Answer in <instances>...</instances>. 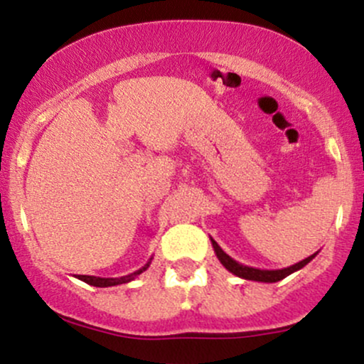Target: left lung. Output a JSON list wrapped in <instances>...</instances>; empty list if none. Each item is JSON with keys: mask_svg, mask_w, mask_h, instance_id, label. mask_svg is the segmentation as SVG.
<instances>
[{"mask_svg": "<svg viewBox=\"0 0 364 364\" xmlns=\"http://www.w3.org/2000/svg\"><path fill=\"white\" fill-rule=\"evenodd\" d=\"M211 243H213V249H215V254H216L218 260H220V262L223 264V266L228 269L232 274L242 277V279L259 281V283H277V281L284 279L286 276H289V274H293V272L300 271L301 267H305L306 264H309L310 260L318 254V252H315L314 255H310V257L303 259V260H300V262L293 264V266H289V267L272 269V271H269V269H255V267H250V266H243V264L237 262V260L230 257V255L226 254V252L221 249V247L218 245L215 240H213V238H211Z\"/></svg>", "mask_w": 364, "mask_h": 364, "instance_id": "1", "label": "left lung"}]
</instances>
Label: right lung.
I'll return each instance as SVG.
<instances>
[{"instance_id": "obj_1", "label": "right lung", "mask_w": 364, "mask_h": 364, "mask_svg": "<svg viewBox=\"0 0 364 364\" xmlns=\"http://www.w3.org/2000/svg\"><path fill=\"white\" fill-rule=\"evenodd\" d=\"M151 259H149L143 267L138 269V271L131 272V274L122 276V277H97V276H81V274H78L76 277H78L80 281H83V283L90 284V286H97V288H109V286L124 284V283H129V281L134 279L136 276H139L143 271H146V269L149 267V264H151Z\"/></svg>"}]
</instances>
